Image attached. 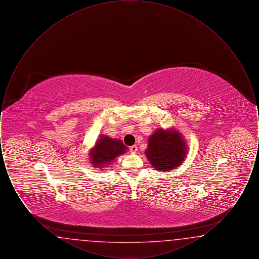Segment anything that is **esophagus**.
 Segmentation results:
<instances>
[{
    "label": "esophagus",
    "instance_id": "esophagus-1",
    "mask_svg": "<svg viewBox=\"0 0 259 259\" xmlns=\"http://www.w3.org/2000/svg\"><path fill=\"white\" fill-rule=\"evenodd\" d=\"M137 150H138V148H137V146H136V145L132 146V147H130V151H131L132 153H136V152H137Z\"/></svg>",
    "mask_w": 259,
    "mask_h": 259
}]
</instances>
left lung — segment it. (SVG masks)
Masks as SVG:
<instances>
[{"label": "left lung", "instance_id": "8db88e82", "mask_svg": "<svg viewBox=\"0 0 259 259\" xmlns=\"http://www.w3.org/2000/svg\"><path fill=\"white\" fill-rule=\"evenodd\" d=\"M187 151V144L179 130L159 128L148 137L145 154L154 170L170 172L184 163Z\"/></svg>", "mask_w": 259, "mask_h": 259}]
</instances>
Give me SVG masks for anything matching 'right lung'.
<instances>
[{"mask_svg": "<svg viewBox=\"0 0 259 259\" xmlns=\"http://www.w3.org/2000/svg\"><path fill=\"white\" fill-rule=\"evenodd\" d=\"M127 149L128 148L124 146L121 140L101 135L88 153L90 164L95 169H102L105 171L104 168L112 164L114 159L124 154Z\"/></svg>", "mask_w": 259, "mask_h": 259, "instance_id": "1", "label": "right lung"}]
</instances>
